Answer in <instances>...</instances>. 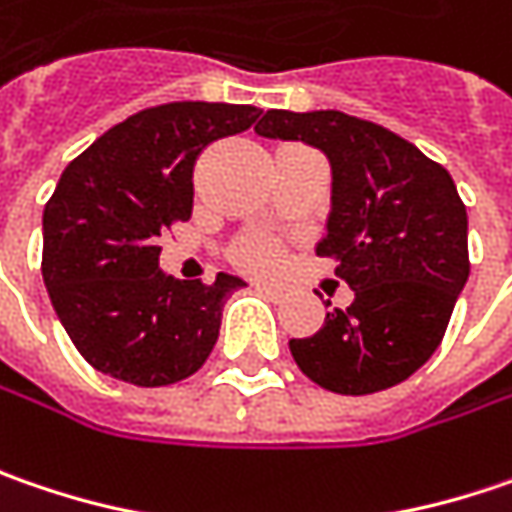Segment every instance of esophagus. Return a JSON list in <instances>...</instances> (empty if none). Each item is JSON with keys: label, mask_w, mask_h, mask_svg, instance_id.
<instances>
[{"label": "esophagus", "mask_w": 512, "mask_h": 512, "mask_svg": "<svg viewBox=\"0 0 512 512\" xmlns=\"http://www.w3.org/2000/svg\"><path fill=\"white\" fill-rule=\"evenodd\" d=\"M256 291H262L268 299H282L285 296V288H279V285H256Z\"/></svg>", "instance_id": "1"}]
</instances>
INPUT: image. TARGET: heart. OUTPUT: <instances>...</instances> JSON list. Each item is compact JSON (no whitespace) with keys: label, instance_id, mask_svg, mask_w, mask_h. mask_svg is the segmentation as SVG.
<instances>
[{"label":"heart","instance_id":"1","mask_svg":"<svg viewBox=\"0 0 512 512\" xmlns=\"http://www.w3.org/2000/svg\"><path fill=\"white\" fill-rule=\"evenodd\" d=\"M242 262L253 270H270L279 265V250L273 244H253L242 253Z\"/></svg>","mask_w":512,"mask_h":512}]
</instances>
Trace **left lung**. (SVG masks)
<instances>
[{
  "label": "left lung",
  "instance_id": "left-lung-1",
  "mask_svg": "<svg viewBox=\"0 0 512 512\" xmlns=\"http://www.w3.org/2000/svg\"><path fill=\"white\" fill-rule=\"evenodd\" d=\"M256 132L317 146L331 161V213L317 256H334L354 291L314 337L291 340L296 366L337 395L403 383L441 345L470 276L467 207L452 175L415 143L334 109H270Z\"/></svg>",
  "mask_w": 512,
  "mask_h": 512
}]
</instances>
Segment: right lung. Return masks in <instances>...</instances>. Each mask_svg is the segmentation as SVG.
<instances>
[{"mask_svg": "<svg viewBox=\"0 0 512 512\" xmlns=\"http://www.w3.org/2000/svg\"><path fill=\"white\" fill-rule=\"evenodd\" d=\"M259 115L233 103H164L112 126L65 167L42 213V279L89 366L146 389L204 366L221 308L244 279L167 276L158 236L192 216L195 158Z\"/></svg>", "mask_w": 512, "mask_h": 512, "instance_id": "obj_1", "label": "right lung"}]
</instances>
